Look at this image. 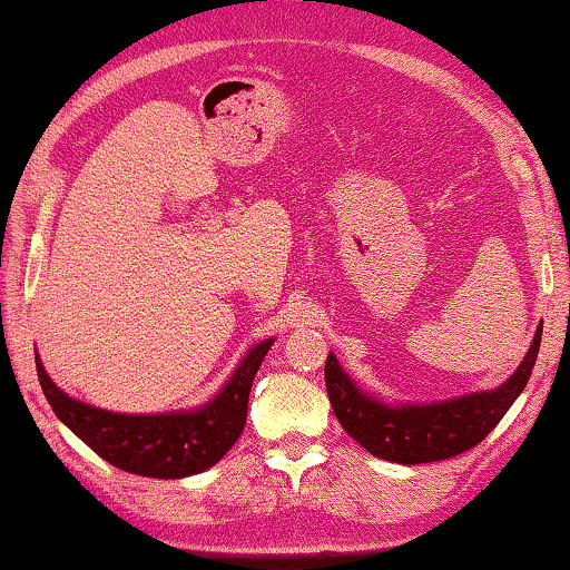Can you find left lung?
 <instances>
[{
  "label": "left lung",
  "mask_w": 570,
  "mask_h": 570,
  "mask_svg": "<svg viewBox=\"0 0 570 570\" xmlns=\"http://www.w3.org/2000/svg\"><path fill=\"white\" fill-rule=\"evenodd\" d=\"M541 330L543 325L535 330L521 367L499 390L424 406H386L370 400L330 354L325 362L330 404L345 432L374 456L396 464H429L459 456L484 442L523 392L539 357Z\"/></svg>",
  "instance_id": "left-lung-1"
}]
</instances>
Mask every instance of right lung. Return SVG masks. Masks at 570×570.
Instances as JSON below:
<instances>
[{
    "label": "right lung",
    "instance_id": "obj_1",
    "mask_svg": "<svg viewBox=\"0 0 570 570\" xmlns=\"http://www.w3.org/2000/svg\"><path fill=\"white\" fill-rule=\"evenodd\" d=\"M273 340L250 350L225 390L198 412L184 414H114L81 404L57 390L37 360L39 384L63 424L86 446L128 474L180 479L210 469L238 442L248 416V396Z\"/></svg>",
    "mask_w": 570,
    "mask_h": 570
}]
</instances>
